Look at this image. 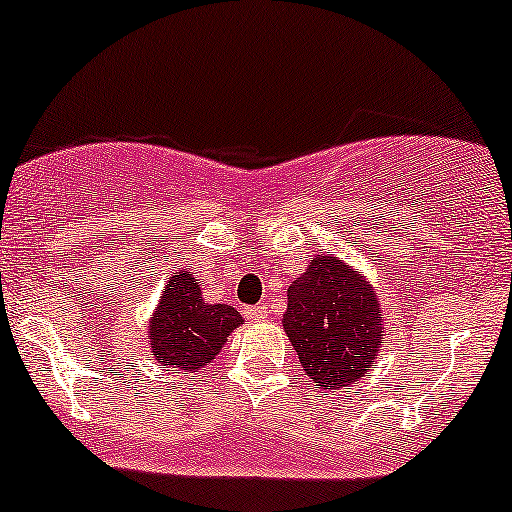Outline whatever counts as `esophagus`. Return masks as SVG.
I'll list each match as a JSON object with an SVG mask.
<instances>
[{
    "label": "esophagus",
    "mask_w": 512,
    "mask_h": 512,
    "mask_svg": "<svg viewBox=\"0 0 512 512\" xmlns=\"http://www.w3.org/2000/svg\"><path fill=\"white\" fill-rule=\"evenodd\" d=\"M246 318L251 320V323H258V320H263L268 315V306L266 304H258V306H249L246 308Z\"/></svg>",
    "instance_id": "obj_1"
}]
</instances>
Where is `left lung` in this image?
<instances>
[{"instance_id": "obj_1", "label": "left lung", "mask_w": 512, "mask_h": 512, "mask_svg": "<svg viewBox=\"0 0 512 512\" xmlns=\"http://www.w3.org/2000/svg\"><path fill=\"white\" fill-rule=\"evenodd\" d=\"M282 325L318 389L363 380L384 344L380 299L368 277L334 254H318L287 289Z\"/></svg>"}]
</instances>
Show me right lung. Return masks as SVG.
Returning <instances> with one entry per match:
<instances>
[{"label": "right lung", "mask_w": 512, "mask_h": 512, "mask_svg": "<svg viewBox=\"0 0 512 512\" xmlns=\"http://www.w3.org/2000/svg\"><path fill=\"white\" fill-rule=\"evenodd\" d=\"M242 315L227 304H206L201 285L189 270L168 277L154 315L149 318V344L156 363L182 372H199L213 363Z\"/></svg>", "instance_id": "obj_1"}]
</instances>
